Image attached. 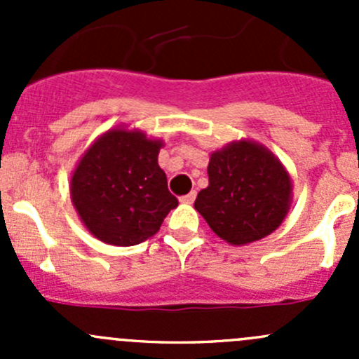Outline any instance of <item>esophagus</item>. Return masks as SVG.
<instances>
[{"mask_svg": "<svg viewBox=\"0 0 359 359\" xmlns=\"http://www.w3.org/2000/svg\"><path fill=\"white\" fill-rule=\"evenodd\" d=\"M194 200H196V191H191L189 194H186V196L180 198V203H186V205H191Z\"/></svg>", "mask_w": 359, "mask_h": 359, "instance_id": "34e87169", "label": "esophagus"}]
</instances>
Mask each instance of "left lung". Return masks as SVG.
Wrapping results in <instances>:
<instances>
[{"label": "left lung", "mask_w": 359, "mask_h": 359, "mask_svg": "<svg viewBox=\"0 0 359 359\" xmlns=\"http://www.w3.org/2000/svg\"><path fill=\"white\" fill-rule=\"evenodd\" d=\"M208 182L194 208L229 245L241 247L269 236L290 210V175L267 147L253 140H236L212 153Z\"/></svg>", "instance_id": "left-lung-1"}]
</instances>
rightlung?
<instances>
[{
  "label": "right lung",
  "instance_id": "1",
  "mask_svg": "<svg viewBox=\"0 0 359 359\" xmlns=\"http://www.w3.org/2000/svg\"><path fill=\"white\" fill-rule=\"evenodd\" d=\"M161 140L112 128L86 149L71 177V200L86 229L107 245L133 247L154 236L179 201L158 165Z\"/></svg>",
  "mask_w": 359,
  "mask_h": 359
}]
</instances>
